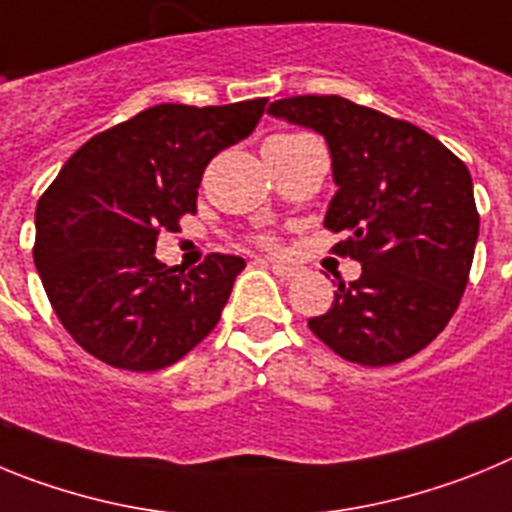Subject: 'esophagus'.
Wrapping results in <instances>:
<instances>
[{"instance_id":"esophagus-1","label":"esophagus","mask_w":512,"mask_h":512,"mask_svg":"<svg viewBox=\"0 0 512 512\" xmlns=\"http://www.w3.org/2000/svg\"><path fill=\"white\" fill-rule=\"evenodd\" d=\"M264 264L269 266V269L274 271V274H277L279 279H292L297 274V266L284 264V261H264Z\"/></svg>"}]
</instances>
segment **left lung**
<instances>
[{"label": "left lung", "instance_id": "8db88e82", "mask_svg": "<svg viewBox=\"0 0 512 512\" xmlns=\"http://www.w3.org/2000/svg\"><path fill=\"white\" fill-rule=\"evenodd\" d=\"M266 112L325 138L338 187L325 228L348 233L336 253L361 261V277L338 284L307 325L354 364L410 359L467 287L479 235L469 169L425 130L336 94L277 99Z\"/></svg>", "mask_w": 512, "mask_h": 512}]
</instances>
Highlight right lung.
Segmentation results:
<instances>
[{"label":"right lung","mask_w":512,"mask_h":512,"mask_svg":"<svg viewBox=\"0 0 512 512\" xmlns=\"http://www.w3.org/2000/svg\"><path fill=\"white\" fill-rule=\"evenodd\" d=\"M264 104H156L63 164L38 200L33 259L84 351L117 369L156 372L215 328L246 261L212 253L192 271L169 269L156 241L197 210L205 166L253 133Z\"/></svg>","instance_id":"add662e5"}]
</instances>
